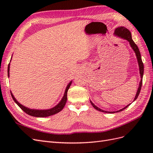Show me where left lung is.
Returning <instances> with one entry per match:
<instances>
[{"mask_svg": "<svg viewBox=\"0 0 153 153\" xmlns=\"http://www.w3.org/2000/svg\"><path fill=\"white\" fill-rule=\"evenodd\" d=\"M114 34L115 36H117L120 37V38H123L124 39H126L129 43V45H130L131 47L134 50V52H135V53L136 54L138 65H139V70H140V77H141V80L140 82L139 87H138V90H137V92L136 96L135 97V99H134V101H135L138 98V95H139V93L140 92L142 84V78H143V64L142 61L140 51H139V49H138V48L137 47V45L135 43H134V41L132 39L131 34L130 31H129L128 29H127L126 28H125V27H118L117 28L115 29V30L114 31ZM91 103L92 104V106H94V108L95 109H96L97 110H99V111H100V112H105V113H111V114L121 112V111H123L125 108H126L128 106H129V105H130V104L128 105L127 106H125V107L123 108V109H121V110H119L118 111H116V112H108V111H105V110H103L100 109V108L98 107V106H96L93 103H92L91 101Z\"/></svg>", "mask_w": 153, "mask_h": 153, "instance_id": "1", "label": "left lung"}]
</instances>
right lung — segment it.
<instances>
[{
	"mask_svg": "<svg viewBox=\"0 0 153 153\" xmlns=\"http://www.w3.org/2000/svg\"><path fill=\"white\" fill-rule=\"evenodd\" d=\"M10 64H9L8 65V68H7V75H8V77L10 76ZM72 83V81H71L69 83L68 85L66 87V89L65 90V92H64V94L63 98H62L61 101H60L59 103H58L56 106H54L53 108H51V109H48V110H34V109H30L29 108H27L26 106H24V105H22V104H20L19 102H18V101L15 99V97H14L13 94L11 92V94L12 98L14 100V101L19 106V107L24 112L29 114V115H31V116H34V117H48V116H50V115H54L55 114H57L58 112H59L60 111H61L63 108L64 107V106L66 105V103L67 101V92L68 91L69 89V87H70L71 84Z\"/></svg>",
	"mask_w": 153,
	"mask_h": 153,
	"instance_id": "right-lung-1",
	"label": "right lung"
}]
</instances>
